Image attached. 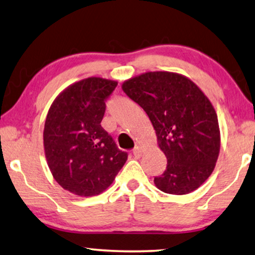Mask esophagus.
Instances as JSON below:
<instances>
[{
  "label": "esophagus",
  "mask_w": 255,
  "mask_h": 255,
  "mask_svg": "<svg viewBox=\"0 0 255 255\" xmlns=\"http://www.w3.org/2000/svg\"><path fill=\"white\" fill-rule=\"evenodd\" d=\"M132 154H134L135 158H139L140 154H142V149L139 146H135V149L132 150Z\"/></svg>",
  "instance_id": "esophagus-1"
}]
</instances>
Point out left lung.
<instances>
[{"label": "left lung", "instance_id": "left-lung-1", "mask_svg": "<svg viewBox=\"0 0 255 255\" xmlns=\"http://www.w3.org/2000/svg\"><path fill=\"white\" fill-rule=\"evenodd\" d=\"M127 96L150 118L159 147L167 158L159 190L187 195L214 169L220 152L218 116L191 80L172 72H147L123 83Z\"/></svg>", "mask_w": 255, "mask_h": 255}]
</instances>
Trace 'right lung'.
I'll list each match as a JSON object with an SVG mask.
<instances>
[{"mask_svg":"<svg viewBox=\"0 0 255 255\" xmlns=\"http://www.w3.org/2000/svg\"><path fill=\"white\" fill-rule=\"evenodd\" d=\"M117 81L88 78L59 94L49 109L43 130L45 158L60 187L93 197L109 188L127 160L101 126Z\"/></svg>","mask_w":255,"mask_h":255,"instance_id":"obj_1","label":"right lung"}]
</instances>
